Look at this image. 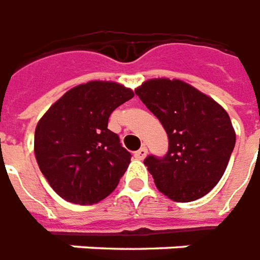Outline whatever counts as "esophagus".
Listing matches in <instances>:
<instances>
[{"label": "esophagus", "instance_id": "esophagus-1", "mask_svg": "<svg viewBox=\"0 0 260 260\" xmlns=\"http://www.w3.org/2000/svg\"><path fill=\"white\" fill-rule=\"evenodd\" d=\"M147 152H148L147 148H145V147H141L139 151H136V152H134V156H136L137 159H144L145 156H147Z\"/></svg>", "mask_w": 260, "mask_h": 260}]
</instances>
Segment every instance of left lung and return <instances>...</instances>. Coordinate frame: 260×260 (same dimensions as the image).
Returning a JSON list of instances; mask_svg holds the SVG:
<instances>
[{
	"label": "left lung",
	"instance_id": "obj_1",
	"mask_svg": "<svg viewBox=\"0 0 260 260\" xmlns=\"http://www.w3.org/2000/svg\"><path fill=\"white\" fill-rule=\"evenodd\" d=\"M136 95L168 134V152L144 159L158 190L182 203L203 198L221 179L235 147L228 113L180 80L145 81Z\"/></svg>",
	"mask_w": 260,
	"mask_h": 260
}]
</instances>
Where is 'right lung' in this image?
Segmentation results:
<instances>
[{
  "label": "right lung",
  "mask_w": 260,
  "mask_h": 260,
  "mask_svg": "<svg viewBox=\"0 0 260 260\" xmlns=\"http://www.w3.org/2000/svg\"><path fill=\"white\" fill-rule=\"evenodd\" d=\"M133 96L130 88L117 82L91 81L66 92L39 120L36 161L60 198L93 204L115 190L132 154L108 128V121Z\"/></svg>",
  "instance_id": "obj_1"
}]
</instances>
